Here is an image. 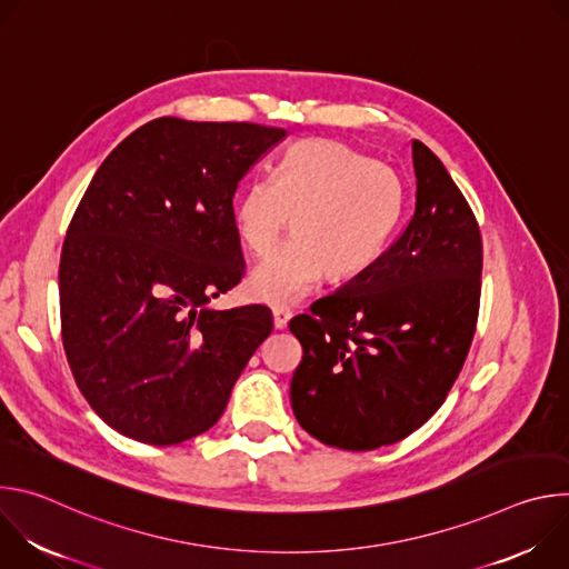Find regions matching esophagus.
<instances>
[{
    "mask_svg": "<svg viewBox=\"0 0 569 569\" xmlns=\"http://www.w3.org/2000/svg\"><path fill=\"white\" fill-rule=\"evenodd\" d=\"M290 310H286V308H274L272 310V321H274V329L277 331H281V329H286L288 327V321H290Z\"/></svg>",
    "mask_w": 569,
    "mask_h": 569,
    "instance_id": "34e87169",
    "label": "esophagus"
}]
</instances>
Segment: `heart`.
I'll return each mask as SVG.
<instances>
[{"instance_id":"obj_1","label":"heart","mask_w":569,"mask_h":569,"mask_svg":"<svg viewBox=\"0 0 569 569\" xmlns=\"http://www.w3.org/2000/svg\"><path fill=\"white\" fill-rule=\"evenodd\" d=\"M402 209L396 173L336 141L295 143L274 176L254 178L233 204L242 248L266 254L292 219V236L248 277V295L292 306L321 274L349 279L382 252Z\"/></svg>"}]
</instances>
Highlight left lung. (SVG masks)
Wrapping results in <instances>:
<instances>
[{
    "label": "left lung",
    "instance_id": "obj_1",
    "mask_svg": "<svg viewBox=\"0 0 569 569\" xmlns=\"http://www.w3.org/2000/svg\"><path fill=\"white\" fill-rule=\"evenodd\" d=\"M415 216L369 268L290 321L303 358L299 426L327 446L373 450L419 430L468 356L481 292L477 220L441 159L412 141Z\"/></svg>",
    "mask_w": 569,
    "mask_h": 569
}]
</instances>
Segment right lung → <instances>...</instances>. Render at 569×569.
Returning a JSON list of instances; mask_svg holds the SVG:
<instances>
[{
    "mask_svg": "<svg viewBox=\"0 0 569 569\" xmlns=\"http://www.w3.org/2000/svg\"><path fill=\"white\" fill-rule=\"evenodd\" d=\"M283 137L161 117L92 178L60 254L62 345L78 389L119 435L173 446L207 432L272 333L266 306L209 301L246 272L238 182Z\"/></svg>",
    "mask_w": 569,
    "mask_h": 569,
    "instance_id": "obj_1",
    "label": "right lung"
}]
</instances>
